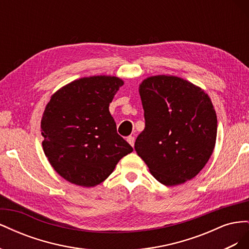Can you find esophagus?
I'll return each instance as SVG.
<instances>
[{
	"label": "esophagus",
	"instance_id": "obj_1",
	"mask_svg": "<svg viewBox=\"0 0 249 249\" xmlns=\"http://www.w3.org/2000/svg\"><path fill=\"white\" fill-rule=\"evenodd\" d=\"M126 140H127V142H129L132 146H134V143H135V137H134V136L127 137V139H126Z\"/></svg>",
	"mask_w": 249,
	"mask_h": 249
}]
</instances>
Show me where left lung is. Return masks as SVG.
Here are the masks:
<instances>
[{"label":"left lung","instance_id":"left-lung-1","mask_svg":"<svg viewBox=\"0 0 249 249\" xmlns=\"http://www.w3.org/2000/svg\"><path fill=\"white\" fill-rule=\"evenodd\" d=\"M139 93L145 127L135 149L154 178L176 186L197 176L215 147L217 116L206 92L173 76L150 77Z\"/></svg>","mask_w":249,"mask_h":249}]
</instances>
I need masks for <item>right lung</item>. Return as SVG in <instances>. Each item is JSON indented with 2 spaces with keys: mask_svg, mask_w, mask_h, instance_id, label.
Here are the masks:
<instances>
[{
  "mask_svg": "<svg viewBox=\"0 0 249 249\" xmlns=\"http://www.w3.org/2000/svg\"><path fill=\"white\" fill-rule=\"evenodd\" d=\"M123 85L116 77L83 78L51 97L41 119L42 146L53 168L69 182L99 185L133 152L109 111Z\"/></svg>",
  "mask_w": 249,
  "mask_h": 249,
  "instance_id": "obj_1",
  "label": "right lung"
}]
</instances>
